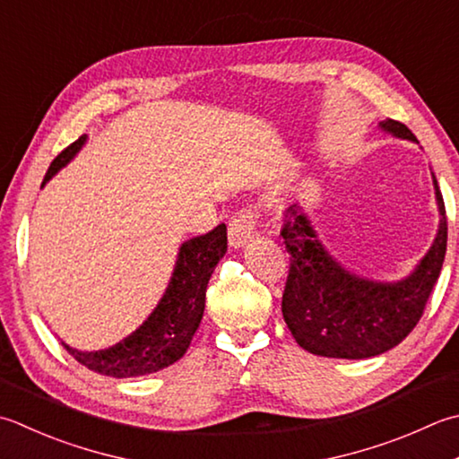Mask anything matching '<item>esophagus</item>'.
Masks as SVG:
<instances>
[{"label":"esophagus","mask_w":459,"mask_h":459,"mask_svg":"<svg viewBox=\"0 0 459 459\" xmlns=\"http://www.w3.org/2000/svg\"><path fill=\"white\" fill-rule=\"evenodd\" d=\"M260 214L253 209V206H245L238 209L232 219L229 221V240L232 247H242L245 242L253 237V232L258 224Z\"/></svg>","instance_id":"obj_1"}]
</instances>
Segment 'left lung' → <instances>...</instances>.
Returning a JSON list of instances; mask_svg holds the SVG:
<instances>
[{"label":"left lung","instance_id":"1","mask_svg":"<svg viewBox=\"0 0 459 459\" xmlns=\"http://www.w3.org/2000/svg\"><path fill=\"white\" fill-rule=\"evenodd\" d=\"M380 125L396 137L418 141L400 121L385 119ZM434 185L442 214L437 237L416 271L394 284L364 281L344 271L320 245L299 206L284 211L281 235L290 266L282 316L304 350L316 356L360 360L398 346L416 328L442 273L447 245L446 204L436 177Z\"/></svg>","mask_w":459,"mask_h":459}]
</instances>
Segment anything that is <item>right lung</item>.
<instances>
[{
	"instance_id": "1",
	"label": "right lung",
	"mask_w": 459,
	"mask_h": 459,
	"mask_svg": "<svg viewBox=\"0 0 459 459\" xmlns=\"http://www.w3.org/2000/svg\"><path fill=\"white\" fill-rule=\"evenodd\" d=\"M83 143L85 134H81L77 141L63 149L53 159L43 183L49 181L61 167H65ZM224 253H227V224L221 222L206 235L186 240L181 247L165 296L131 336L99 352H79L67 344L63 346L79 364L113 378L152 374L181 360L201 325L206 284Z\"/></svg>"
}]
</instances>
